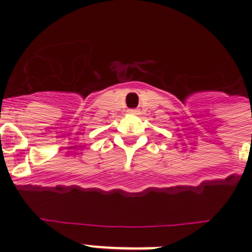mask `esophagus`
<instances>
[{
    "instance_id": "1",
    "label": "esophagus",
    "mask_w": 252,
    "mask_h": 252,
    "mask_svg": "<svg viewBox=\"0 0 252 252\" xmlns=\"http://www.w3.org/2000/svg\"><path fill=\"white\" fill-rule=\"evenodd\" d=\"M127 112L130 113V115H137V113H139V110H136V108H131V110H128Z\"/></svg>"
}]
</instances>
